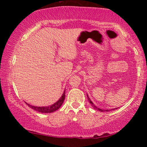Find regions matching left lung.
I'll return each mask as SVG.
<instances>
[{"instance_id":"8db88e82","label":"left lung","mask_w":147,"mask_h":147,"mask_svg":"<svg viewBox=\"0 0 147 147\" xmlns=\"http://www.w3.org/2000/svg\"><path fill=\"white\" fill-rule=\"evenodd\" d=\"M87 97H88V100L89 101V103H90V104H91V105H92V107L94 108V109H95V110H98L99 111H101V112H104V111H113V110H114V109H111V110H109V109H106V110H103V109H99V108H97V106H95V104H94L93 103H92V101L90 100V99L89 98L88 95H87Z\"/></svg>"}]
</instances>
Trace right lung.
Listing matches in <instances>:
<instances>
[{
	"instance_id": "1",
	"label": "right lung",
	"mask_w": 147,
	"mask_h": 147,
	"mask_svg": "<svg viewBox=\"0 0 147 147\" xmlns=\"http://www.w3.org/2000/svg\"><path fill=\"white\" fill-rule=\"evenodd\" d=\"M64 99H65V91L63 92V95H62L61 98L57 101V102H55V104H52L51 106H32L30 105L29 104L26 103V104L31 109H34V111H37V112L39 113H52L54 111L58 110L59 109L61 106L62 104L63 103Z\"/></svg>"
}]
</instances>
